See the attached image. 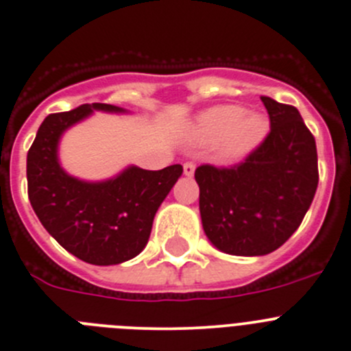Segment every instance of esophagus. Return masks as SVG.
Segmentation results:
<instances>
[{
  "mask_svg": "<svg viewBox=\"0 0 351 351\" xmlns=\"http://www.w3.org/2000/svg\"><path fill=\"white\" fill-rule=\"evenodd\" d=\"M193 171H195V162L186 161L185 165H183V173H185L186 176H192Z\"/></svg>",
  "mask_w": 351,
  "mask_h": 351,
  "instance_id": "34e87169",
  "label": "esophagus"
}]
</instances>
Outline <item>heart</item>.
I'll return each mask as SVG.
<instances>
[{
	"label": "heart",
	"instance_id": "heart-1",
	"mask_svg": "<svg viewBox=\"0 0 351 351\" xmlns=\"http://www.w3.org/2000/svg\"><path fill=\"white\" fill-rule=\"evenodd\" d=\"M269 130V121L258 111L223 104L200 114L193 137L202 144L217 142L224 158H238L258 145Z\"/></svg>",
	"mask_w": 351,
	"mask_h": 351
}]
</instances>
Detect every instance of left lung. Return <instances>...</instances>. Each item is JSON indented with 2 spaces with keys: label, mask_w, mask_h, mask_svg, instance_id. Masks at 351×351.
<instances>
[{
  "label": "left lung",
  "mask_w": 351,
  "mask_h": 351,
  "mask_svg": "<svg viewBox=\"0 0 351 351\" xmlns=\"http://www.w3.org/2000/svg\"><path fill=\"white\" fill-rule=\"evenodd\" d=\"M267 137L238 165L195 169L207 238L224 254L266 255L300 226L319 183L315 138L295 106L271 97Z\"/></svg>",
  "instance_id": "left-lung-1"
}]
</instances>
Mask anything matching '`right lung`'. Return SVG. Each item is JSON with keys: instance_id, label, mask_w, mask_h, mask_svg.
Segmentation results:
<instances>
[{"instance_id": "1", "label": "right lung", "mask_w": 351, "mask_h": 351, "mask_svg": "<svg viewBox=\"0 0 351 351\" xmlns=\"http://www.w3.org/2000/svg\"><path fill=\"white\" fill-rule=\"evenodd\" d=\"M94 110L123 113L113 104H82L46 117L27 154L29 200L47 233L80 261L111 266L130 261L147 245L152 221L182 165L158 171L130 166L106 182H82L58 162V142Z\"/></svg>"}]
</instances>
